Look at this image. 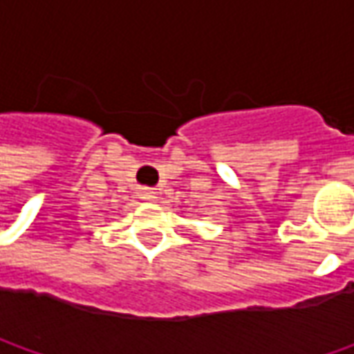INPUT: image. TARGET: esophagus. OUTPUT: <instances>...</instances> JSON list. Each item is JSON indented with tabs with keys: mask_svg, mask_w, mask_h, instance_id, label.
Masks as SVG:
<instances>
[{
	"mask_svg": "<svg viewBox=\"0 0 354 354\" xmlns=\"http://www.w3.org/2000/svg\"><path fill=\"white\" fill-rule=\"evenodd\" d=\"M142 198H145V201H153L156 198V191L153 189H142Z\"/></svg>",
	"mask_w": 354,
	"mask_h": 354,
	"instance_id": "1",
	"label": "esophagus"
}]
</instances>
